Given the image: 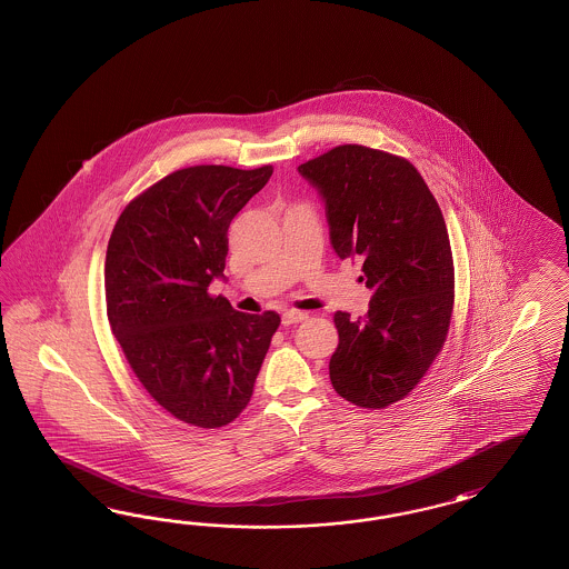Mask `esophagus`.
Here are the masks:
<instances>
[{
	"mask_svg": "<svg viewBox=\"0 0 569 569\" xmlns=\"http://www.w3.org/2000/svg\"><path fill=\"white\" fill-rule=\"evenodd\" d=\"M305 319H309V312H302V310H288V312H283V317H281L283 326H293V323H300V321H305Z\"/></svg>",
	"mask_w": 569,
	"mask_h": 569,
	"instance_id": "esophagus-1",
	"label": "esophagus"
}]
</instances>
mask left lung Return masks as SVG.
Masks as SVG:
<instances>
[{
    "instance_id": "left-lung-1",
    "label": "left lung",
    "mask_w": 569,
    "mask_h": 569,
    "mask_svg": "<svg viewBox=\"0 0 569 569\" xmlns=\"http://www.w3.org/2000/svg\"><path fill=\"white\" fill-rule=\"evenodd\" d=\"M321 191L340 259L361 257L371 302L365 317L333 312L340 345L333 390L362 409H386L423 379L447 342L455 264L442 210L402 156L345 143L300 164Z\"/></svg>"
}]
</instances>
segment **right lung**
Segmentation results:
<instances>
[{"instance_id": "right-lung-1", "label": "right lung", "mask_w": 569, "mask_h": 569, "mask_svg": "<svg viewBox=\"0 0 569 569\" xmlns=\"http://www.w3.org/2000/svg\"><path fill=\"white\" fill-rule=\"evenodd\" d=\"M273 167L198 164L141 191L106 250V312L139 383L196 428L231 423L250 402L281 317L231 309L208 286L223 276L227 229Z\"/></svg>"}]
</instances>
